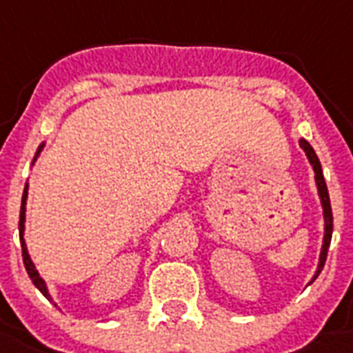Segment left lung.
I'll return each instance as SVG.
<instances>
[{
    "mask_svg": "<svg viewBox=\"0 0 353 353\" xmlns=\"http://www.w3.org/2000/svg\"><path fill=\"white\" fill-rule=\"evenodd\" d=\"M300 148H302L303 152H305V155H307L309 165L313 166L316 192H319L320 205H322V214H324V239H322V248H320L319 265H316V270H314L313 278H311V281L307 283L311 285L314 279L319 278V274L322 272L324 263H326L327 248H330V242H332V233H333V212H332V203H330V194H327L326 181H324V174H322V165H320V161L319 157H316V153H314L313 146H311L305 139H300Z\"/></svg>",
    "mask_w": 353,
    "mask_h": 353,
    "instance_id": "8db88e82",
    "label": "left lung"
}]
</instances>
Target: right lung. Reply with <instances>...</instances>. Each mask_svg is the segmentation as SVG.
I'll return each instance as SVG.
<instances>
[{
    "instance_id": "add662e5",
    "label": "right lung",
    "mask_w": 353,
    "mask_h": 353,
    "mask_svg": "<svg viewBox=\"0 0 353 353\" xmlns=\"http://www.w3.org/2000/svg\"><path fill=\"white\" fill-rule=\"evenodd\" d=\"M46 142H42L39 146V150H37V155H34L33 159V165L34 161L39 159L40 152L44 150ZM27 188H29V185L26 183V188H23V196H21V207H20V224H18V230H20V242H21V255H23V265H26V270L27 274H29V278H31V281H33V285L37 287V289L42 292V294L48 298V300H51V294L50 290H48V285H46V281L42 278H40L39 270L34 268V263L31 261V255H29V252H27V244L26 241H23V233H26V205H27Z\"/></svg>"
}]
</instances>
